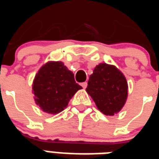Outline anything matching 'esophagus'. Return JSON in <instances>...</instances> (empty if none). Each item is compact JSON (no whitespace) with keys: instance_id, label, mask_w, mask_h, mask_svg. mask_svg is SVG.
I'll list each match as a JSON object with an SVG mask.
<instances>
[{"instance_id":"1","label":"esophagus","mask_w":159,"mask_h":159,"mask_svg":"<svg viewBox=\"0 0 159 159\" xmlns=\"http://www.w3.org/2000/svg\"><path fill=\"white\" fill-rule=\"evenodd\" d=\"M81 85H82V87H83V89H86L87 85H88V83H87V82H84V83H82Z\"/></svg>"}]
</instances>
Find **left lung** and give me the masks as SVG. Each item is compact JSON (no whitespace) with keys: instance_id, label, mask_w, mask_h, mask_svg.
I'll use <instances>...</instances> for the list:
<instances>
[{"instance_id":"1","label":"left lung","mask_w":159,"mask_h":159,"mask_svg":"<svg viewBox=\"0 0 159 159\" xmlns=\"http://www.w3.org/2000/svg\"><path fill=\"white\" fill-rule=\"evenodd\" d=\"M86 91L102 113L113 116L126 102L128 83L116 66L101 63L90 75Z\"/></svg>"}]
</instances>
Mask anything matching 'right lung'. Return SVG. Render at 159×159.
Returning a JSON list of instances; mask_svg holds the SVG:
<instances>
[{
    "label": "right lung",
    "mask_w": 159,
    "mask_h": 159,
    "mask_svg": "<svg viewBox=\"0 0 159 159\" xmlns=\"http://www.w3.org/2000/svg\"><path fill=\"white\" fill-rule=\"evenodd\" d=\"M82 87L75 82L74 74L59 61H49L38 70L33 82L34 99L43 111L57 114Z\"/></svg>",
    "instance_id": "1"
}]
</instances>
